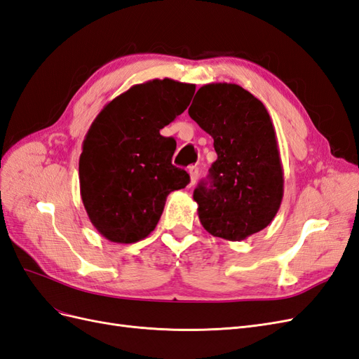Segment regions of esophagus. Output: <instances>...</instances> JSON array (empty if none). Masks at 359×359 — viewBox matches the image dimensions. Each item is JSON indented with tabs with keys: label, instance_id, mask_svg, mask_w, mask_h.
<instances>
[{
	"label": "esophagus",
	"instance_id": "1",
	"mask_svg": "<svg viewBox=\"0 0 359 359\" xmlns=\"http://www.w3.org/2000/svg\"><path fill=\"white\" fill-rule=\"evenodd\" d=\"M189 175H190V186H194V184L198 182L199 168H198V166H190V168H189Z\"/></svg>",
	"mask_w": 359,
	"mask_h": 359
}]
</instances>
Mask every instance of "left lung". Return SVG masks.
<instances>
[{"label":"left lung","instance_id":"8db88e82","mask_svg":"<svg viewBox=\"0 0 359 359\" xmlns=\"http://www.w3.org/2000/svg\"><path fill=\"white\" fill-rule=\"evenodd\" d=\"M189 115L214 139L210 181L193 193L212 236L241 241L274 220L283 199V166L264 103L236 83H206Z\"/></svg>","mask_w":359,"mask_h":359}]
</instances>
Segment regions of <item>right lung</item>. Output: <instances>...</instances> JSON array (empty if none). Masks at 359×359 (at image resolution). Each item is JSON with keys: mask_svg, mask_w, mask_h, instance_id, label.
I'll list each match as a JSON object with an SVG mask.
<instances>
[{"mask_svg": "<svg viewBox=\"0 0 359 359\" xmlns=\"http://www.w3.org/2000/svg\"><path fill=\"white\" fill-rule=\"evenodd\" d=\"M196 86L173 79L133 85L95 116L79 157L81 198L106 240L132 244L156 229L168 194L190 182L172 165L177 142L160 130L187 109Z\"/></svg>", "mask_w": 359, "mask_h": 359, "instance_id": "add662e5", "label": "right lung"}]
</instances>
